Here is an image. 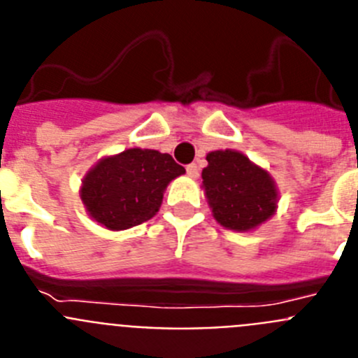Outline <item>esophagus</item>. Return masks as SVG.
<instances>
[{"label":"esophagus","mask_w":358,"mask_h":358,"mask_svg":"<svg viewBox=\"0 0 358 358\" xmlns=\"http://www.w3.org/2000/svg\"><path fill=\"white\" fill-rule=\"evenodd\" d=\"M186 173H188L192 179H197V177H199V166H197V164H195V163L188 164V166H186Z\"/></svg>","instance_id":"1"}]
</instances>
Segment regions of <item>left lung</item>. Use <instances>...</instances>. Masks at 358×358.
I'll return each mask as SVG.
<instances>
[{"mask_svg":"<svg viewBox=\"0 0 358 358\" xmlns=\"http://www.w3.org/2000/svg\"><path fill=\"white\" fill-rule=\"evenodd\" d=\"M202 188L215 220L233 231H251L273 217L278 188L267 170L238 150H215L206 156Z\"/></svg>","mask_w":358,"mask_h":358,"instance_id":"left-lung-1","label":"left lung"}]
</instances>
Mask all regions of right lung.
I'll return each instance as SVG.
<instances>
[{
	"mask_svg": "<svg viewBox=\"0 0 358 358\" xmlns=\"http://www.w3.org/2000/svg\"><path fill=\"white\" fill-rule=\"evenodd\" d=\"M185 172L170 154L127 148L103 157L85 173L80 199L98 224L110 231L129 229L159 211L169 182Z\"/></svg>",
	"mask_w": 358,
	"mask_h": 358,
	"instance_id": "obj_1",
	"label": "right lung"
}]
</instances>
